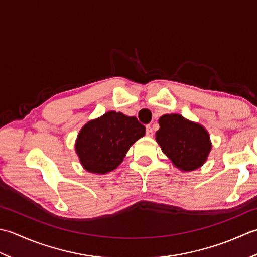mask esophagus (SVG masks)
I'll return each mask as SVG.
<instances>
[{"instance_id": "1", "label": "esophagus", "mask_w": 257, "mask_h": 257, "mask_svg": "<svg viewBox=\"0 0 257 257\" xmlns=\"http://www.w3.org/2000/svg\"><path fill=\"white\" fill-rule=\"evenodd\" d=\"M146 135L153 136V128L151 127V125H146Z\"/></svg>"}]
</instances>
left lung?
<instances>
[{
  "instance_id": "1",
  "label": "left lung",
  "mask_w": 257,
  "mask_h": 257,
  "mask_svg": "<svg viewBox=\"0 0 257 257\" xmlns=\"http://www.w3.org/2000/svg\"><path fill=\"white\" fill-rule=\"evenodd\" d=\"M156 141L163 153L182 171L196 170L211 151L207 131L179 114H165L159 119Z\"/></svg>"
}]
</instances>
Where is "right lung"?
<instances>
[{"label":"right lung","instance_id":"obj_1","mask_svg":"<svg viewBox=\"0 0 257 257\" xmlns=\"http://www.w3.org/2000/svg\"><path fill=\"white\" fill-rule=\"evenodd\" d=\"M144 134L145 126L135 116L107 112L83 126L75 151L86 171L105 174L122 163L130 146Z\"/></svg>","mask_w":257,"mask_h":257}]
</instances>
